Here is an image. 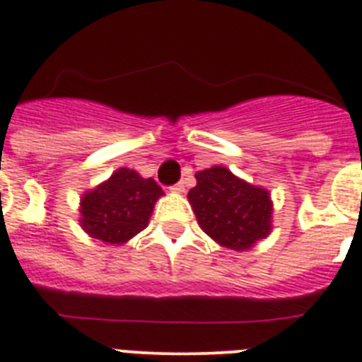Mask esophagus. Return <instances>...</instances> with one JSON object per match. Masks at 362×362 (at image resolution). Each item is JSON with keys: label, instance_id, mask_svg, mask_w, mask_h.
<instances>
[{"label": "esophagus", "instance_id": "34e87169", "mask_svg": "<svg viewBox=\"0 0 362 362\" xmlns=\"http://www.w3.org/2000/svg\"><path fill=\"white\" fill-rule=\"evenodd\" d=\"M170 190H172V192H175V194H183V192H185V183H183V181H181V183L173 185V187Z\"/></svg>", "mask_w": 362, "mask_h": 362}]
</instances>
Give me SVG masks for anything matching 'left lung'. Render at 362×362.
Returning <instances> with one entry per match:
<instances>
[{"instance_id": "1", "label": "left lung", "mask_w": 362, "mask_h": 362, "mask_svg": "<svg viewBox=\"0 0 362 362\" xmlns=\"http://www.w3.org/2000/svg\"><path fill=\"white\" fill-rule=\"evenodd\" d=\"M187 198L199 228L230 250H248L273 230L269 190L247 183L224 166L196 173V187Z\"/></svg>"}]
</instances>
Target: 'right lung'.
<instances>
[{
	"instance_id": "obj_1",
	"label": "right lung",
	"mask_w": 362,
	"mask_h": 362,
	"mask_svg": "<svg viewBox=\"0 0 362 362\" xmlns=\"http://www.w3.org/2000/svg\"><path fill=\"white\" fill-rule=\"evenodd\" d=\"M164 196L155 179L117 168L106 181L80 198V226L93 239L119 247L147 228L157 199Z\"/></svg>"
}]
</instances>
